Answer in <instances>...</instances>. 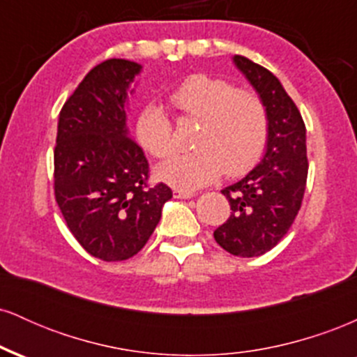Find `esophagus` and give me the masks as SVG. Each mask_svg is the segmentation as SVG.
Instances as JSON below:
<instances>
[{
	"mask_svg": "<svg viewBox=\"0 0 357 357\" xmlns=\"http://www.w3.org/2000/svg\"><path fill=\"white\" fill-rule=\"evenodd\" d=\"M173 195H174V198H179V199H190V198H192V196H195V192H191V191H184V190H174V191H173Z\"/></svg>",
	"mask_w": 357,
	"mask_h": 357,
	"instance_id": "esophagus-1",
	"label": "esophagus"
}]
</instances>
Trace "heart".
Masks as SVG:
<instances>
[{"mask_svg": "<svg viewBox=\"0 0 357 357\" xmlns=\"http://www.w3.org/2000/svg\"><path fill=\"white\" fill-rule=\"evenodd\" d=\"M169 104L184 121H198L195 153L176 155L158 167L161 181L179 190H196L221 174H243L260 158L267 142L268 116L264 100L252 90L235 89L216 77L191 75L169 93ZM137 142L151 155L166 159L176 151L171 117L155 104L137 114Z\"/></svg>", "mask_w": 357, "mask_h": 357, "instance_id": "1", "label": "heart"}]
</instances>
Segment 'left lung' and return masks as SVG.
<instances>
[{
	"label": "left lung",
	"instance_id": "left-lung-1",
	"mask_svg": "<svg viewBox=\"0 0 357 357\" xmlns=\"http://www.w3.org/2000/svg\"><path fill=\"white\" fill-rule=\"evenodd\" d=\"M267 107V149L260 165L225 188L230 218L213 233L216 243L236 257H260L289 231L301 210L307 171L305 124L280 80L261 65L233 56Z\"/></svg>",
	"mask_w": 357,
	"mask_h": 357
}]
</instances>
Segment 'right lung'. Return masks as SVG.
Returning a JSON list of instances; mask_svg holds the SVG:
<instances>
[{
  "label": "right lung",
  "mask_w": 357,
  "mask_h": 357,
  "mask_svg": "<svg viewBox=\"0 0 357 357\" xmlns=\"http://www.w3.org/2000/svg\"><path fill=\"white\" fill-rule=\"evenodd\" d=\"M141 65L110 59L93 67L60 110L53 151L55 199L85 252L122 261L141 252L173 198L149 186V165L127 134V89Z\"/></svg>",
  "instance_id": "add662e5"
}]
</instances>
